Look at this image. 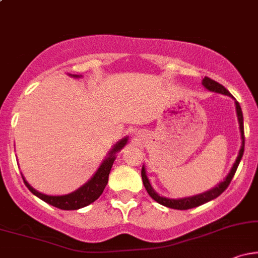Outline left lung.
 <instances>
[{"label":"left lung","instance_id":"8db88e82","mask_svg":"<svg viewBox=\"0 0 258 258\" xmlns=\"http://www.w3.org/2000/svg\"><path fill=\"white\" fill-rule=\"evenodd\" d=\"M201 84H203L204 87L207 88L209 91L226 94V96H229V97H232V98H233L232 94L229 93V91H228L227 88L224 87V86H222L221 84H218V82L214 81L212 79L207 78V76H205V78L203 79V82H201ZM235 108H236V115H238L239 127H240V132H241V148H240V152H239L238 158H236L235 162H234V165L232 167V170H230V172L228 173L226 179H224L223 182H221L217 186H215L214 189H211V190H209V191H205V193H203V194L195 195V197L183 198V199H168V198L160 197V195L156 193L155 190H154L152 184H150L149 179H148V177H147L146 168H144V166H143V167H142V179H143V184H144V186H146V190L148 191V194H149L150 197H152L153 199L156 201V203L161 204V205H164L166 207H170V209L188 210V209H193V207L203 205V204H205L210 200L216 199V198L220 197V195L223 193L224 190H226V189L228 188V185H229V183L232 182L234 174H235V171L239 166V162H240V160L242 158V154H244V148H245L244 119H242V111H241L240 104H239L236 100H235Z\"/></svg>","mask_w":258,"mask_h":258}]
</instances>
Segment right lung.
<instances>
[{
  "label": "right lung",
  "mask_w": 258,
  "mask_h": 258,
  "mask_svg": "<svg viewBox=\"0 0 258 258\" xmlns=\"http://www.w3.org/2000/svg\"><path fill=\"white\" fill-rule=\"evenodd\" d=\"M75 78H80L79 75H74ZM127 143V137L121 139L120 142H117L115 144L114 148L109 153V156L106 158L104 161L102 162L97 172L94 173V176L88 180L86 184H84L81 188H79L78 190L73 191V193L67 194V195H57V197H53V195H46L40 193V191L35 190L32 186L26 182L24 177L25 185L28 186L29 190L31 191L32 194L36 195L37 198H40L41 200H43L44 203L49 204V205L57 207V209L60 210H78L81 209V207H85L90 204L96 201L98 198L102 195L103 190H104L106 183H108L109 173H110L111 166L115 161V154L120 152L125 144Z\"/></svg>",
  "instance_id": "1"
}]
</instances>
